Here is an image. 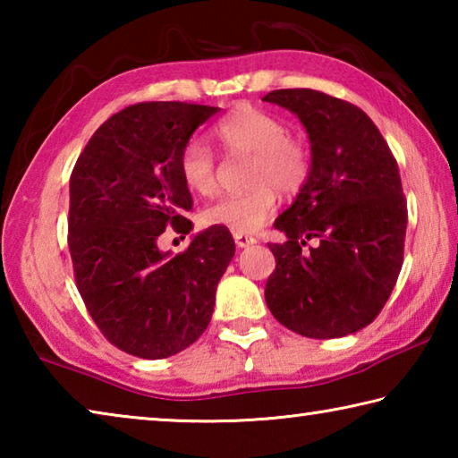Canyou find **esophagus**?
I'll return each instance as SVG.
<instances>
[{
	"label": "esophagus",
	"mask_w": 458,
	"mask_h": 458,
	"mask_svg": "<svg viewBox=\"0 0 458 458\" xmlns=\"http://www.w3.org/2000/svg\"><path fill=\"white\" fill-rule=\"evenodd\" d=\"M234 242L238 248H246L257 242V238L250 236V234H242V232H234Z\"/></svg>",
	"instance_id": "obj_1"
}]
</instances>
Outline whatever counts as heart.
<instances>
[{
  "label": "heart",
  "mask_w": 458,
  "mask_h": 458,
  "mask_svg": "<svg viewBox=\"0 0 458 458\" xmlns=\"http://www.w3.org/2000/svg\"><path fill=\"white\" fill-rule=\"evenodd\" d=\"M286 123L262 108L242 105L214 127V139L226 155H250L242 193L222 196L201 210V222L232 232H254L275 212L276 192L294 196L311 177V147L286 133ZM180 174L188 190L210 196L218 188V157L201 141H190L180 155Z\"/></svg>",
  "instance_id": "obj_1"
}]
</instances>
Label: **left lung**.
Listing matches in <instances>:
<instances>
[{
    "label": "left lung",
    "instance_id": "1",
    "mask_svg": "<svg viewBox=\"0 0 458 458\" xmlns=\"http://www.w3.org/2000/svg\"><path fill=\"white\" fill-rule=\"evenodd\" d=\"M289 108L311 139L313 169L268 242L276 268L265 299L299 335L333 339L366 327L382 311L404 262L406 198L394 153L366 113L311 89L262 98ZM309 239L315 247L306 248Z\"/></svg>",
    "mask_w": 458,
    "mask_h": 458
}]
</instances>
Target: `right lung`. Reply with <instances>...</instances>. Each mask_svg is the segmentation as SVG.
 <instances>
[{"label": "right lung", "mask_w": 458, "mask_h": 458, "mask_svg": "<svg viewBox=\"0 0 458 458\" xmlns=\"http://www.w3.org/2000/svg\"><path fill=\"white\" fill-rule=\"evenodd\" d=\"M218 106L151 100L114 113L76 159L68 248L74 281L108 344L143 360L190 347L212 319L216 286L234 257L212 226L183 252L159 250L165 228L188 234L193 199L180 155Z\"/></svg>", "instance_id": "1"}]
</instances>
